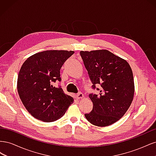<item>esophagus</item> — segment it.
I'll list each match as a JSON object with an SVG mask.
<instances>
[{"label":"esophagus","instance_id":"34e87169","mask_svg":"<svg viewBox=\"0 0 156 156\" xmlns=\"http://www.w3.org/2000/svg\"><path fill=\"white\" fill-rule=\"evenodd\" d=\"M76 97H77V99H82V98H84V95H83V94L82 92H79L77 94Z\"/></svg>","mask_w":156,"mask_h":156}]
</instances>
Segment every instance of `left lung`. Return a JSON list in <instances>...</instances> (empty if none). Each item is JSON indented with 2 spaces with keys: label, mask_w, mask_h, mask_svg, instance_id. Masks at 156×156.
I'll return each mask as SVG.
<instances>
[{
  "label": "left lung",
  "mask_w": 156,
  "mask_h": 156,
  "mask_svg": "<svg viewBox=\"0 0 156 156\" xmlns=\"http://www.w3.org/2000/svg\"><path fill=\"white\" fill-rule=\"evenodd\" d=\"M93 88L99 84V95L91 94L90 112L84 115L92 124L105 127L119 120L133 100L135 85L132 69L127 61L106 49L80 52Z\"/></svg>",
  "instance_id": "8db88e82"
}]
</instances>
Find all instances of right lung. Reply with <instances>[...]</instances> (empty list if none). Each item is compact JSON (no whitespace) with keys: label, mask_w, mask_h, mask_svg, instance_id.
I'll use <instances>...</instances> for the list:
<instances>
[{"label":"right lung","mask_w":156,"mask_h":156,"mask_svg":"<svg viewBox=\"0 0 156 156\" xmlns=\"http://www.w3.org/2000/svg\"><path fill=\"white\" fill-rule=\"evenodd\" d=\"M73 51L48 50L28 58L18 74L17 88L23 105L35 119L46 122L60 119L73 103V98L61 88L60 70Z\"/></svg>","instance_id":"1"}]
</instances>
